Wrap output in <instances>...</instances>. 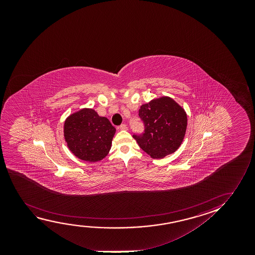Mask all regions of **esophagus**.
Returning a JSON list of instances; mask_svg holds the SVG:
<instances>
[{"label":"esophagus","mask_w":255,"mask_h":255,"mask_svg":"<svg viewBox=\"0 0 255 255\" xmlns=\"http://www.w3.org/2000/svg\"><path fill=\"white\" fill-rule=\"evenodd\" d=\"M119 129H121V130H126L127 129V126L125 124H123L121 126L119 127Z\"/></svg>","instance_id":"1"}]
</instances>
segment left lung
Wrapping results in <instances>:
<instances>
[{
  "label": "left lung",
  "instance_id": "obj_1",
  "mask_svg": "<svg viewBox=\"0 0 255 255\" xmlns=\"http://www.w3.org/2000/svg\"><path fill=\"white\" fill-rule=\"evenodd\" d=\"M142 133H133L140 148L153 158H162L178 150L185 136L187 117L171 98L164 97L143 105L138 111Z\"/></svg>",
  "mask_w": 255,
  "mask_h": 255
}]
</instances>
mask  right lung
I'll list each match as a JSON object with an SVG mask.
<instances>
[{
	"mask_svg": "<svg viewBox=\"0 0 255 255\" xmlns=\"http://www.w3.org/2000/svg\"><path fill=\"white\" fill-rule=\"evenodd\" d=\"M116 129L92 109H83L64 123V137L71 152L82 160H101L111 150Z\"/></svg>",
	"mask_w": 255,
	"mask_h": 255,
	"instance_id": "1",
	"label": "right lung"
}]
</instances>
